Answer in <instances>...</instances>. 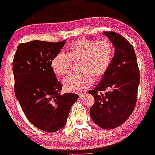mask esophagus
<instances>
[{
    "instance_id": "obj_1",
    "label": "esophagus",
    "mask_w": 155,
    "mask_h": 155,
    "mask_svg": "<svg viewBox=\"0 0 155 155\" xmlns=\"http://www.w3.org/2000/svg\"><path fill=\"white\" fill-rule=\"evenodd\" d=\"M83 96H84V94H79V97H80V98H82V97H83Z\"/></svg>"
}]
</instances>
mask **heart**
I'll return each mask as SVG.
<instances>
[{"mask_svg":"<svg viewBox=\"0 0 155 155\" xmlns=\"http://www.w3.org/2000/svg\"><path fill=\"white\" fill-rule=\"evenodd\" d=\"M114 51L110 42L79 38L70 43L67 54L58 53L52 58L51 68L58 76L70 72L72 61H79L78 70L63 80L64 87L68 91L81 92L90 87L95 79L103 77L107 73L113 59Z\"/></svg>","mask_w":155,"mask_h":155,"instance_id":"heart-1","label":"heart"}]
</instances>
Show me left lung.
I'll list each match as a JSON object with an SVG mask.
<instances>
[{
    "label": "left lung",
    "mask_w": 155,
    "mask_h": 155,
    "mask_svg": "<svg viewBox=\"0 0 155 155\" xmlns=\"http://www.w3.org/2000/svg\"><path fill=\"white\" fill-rule=\"evenodd\" d=\"M115 47V54L107 73L88 93L95 101L90 115L103 129H114L129 118L135 108L140 75L132 45L118 33L104 31Z\"/></svg>",
    "instance_id": "obj_1"
}]
</instances>
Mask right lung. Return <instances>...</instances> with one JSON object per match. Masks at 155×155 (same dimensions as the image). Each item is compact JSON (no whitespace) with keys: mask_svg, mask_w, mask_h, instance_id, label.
Segmentation results:
<instances>
[{"mask_svg":"<svg viewBox=\"0 0 155 155\" xmlns=\"http://www.w3.org/2000/svg\"><path fill=\"white\" fill-rule=\"evenodd\" d=\"M66 40L57 43L33 40L17 47L12 61L14 91L30 122L41 130L53 133L66 124L76 94H61L62 85L51 68Z\"/></svg>","mask_w":155,"mask_h":155,"instance_id":"1","label":"right lung"}]
</instances>
